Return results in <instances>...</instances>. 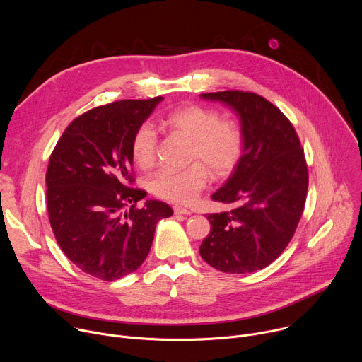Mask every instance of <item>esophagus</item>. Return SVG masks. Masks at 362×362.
I'll return each mask as SVG.
<instances>
[{
    "mask_svg": "<svg viewBox=\"0 0 362 362\" xmlns=\"http://www.w3.org/2000/svg\"><path fill=\"white\" fill-rule=\"evenodd\" d=\"M173 212H175V215H190L192 214L190 211H187L185 208H180V206H175Z\"/></svg>",
    "mask_w": 362,
    "mask_h": 362,
    "instance_id": "esophagus-1",
    "label": "esophagus"
}]
</instances>
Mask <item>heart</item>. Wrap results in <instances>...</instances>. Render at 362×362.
Wrapping results in <instances>:
<instances>
[{
	"label": "heart",
	"instance_id": "b5f03b06",
	"mask_svg": "<svg viewBox=\"0 0 362 362\" xmlns=\"http://www.w3.org/2000/svg\"><path fill=\"white\" fill-rule=\"evenodd\" d=\"M160 129L172 136L189 140L187 163L183 170L163 169L150 180L151 192L160 199L177 204H190L206 187L212 175L222 180L229 177L243 154L240 126L219 112L200 105H186L168 113ZM159 139L148 124L136 129L130 151L137 168L150 169L158 159Z\"/></svg>",
	"mask_w": 362,
	"mask_h": 362
}]
</instances>
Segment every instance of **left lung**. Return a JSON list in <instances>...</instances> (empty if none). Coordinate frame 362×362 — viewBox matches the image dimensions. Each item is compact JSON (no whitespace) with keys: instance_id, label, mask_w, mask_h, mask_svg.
<instances>
[{"instance_id":"left-lung-1","label":"left lung","mask_w":362,"mask_h":362,"mask_svg":"<svg viewBox=\"0 0 362 362\" xmlns=\"http://www.w3.org/2000/svg\"><path fill=\"white\" fill-rule=\"evenodd\" d=\"M200 97L228 105L243 133L242 159L212 196L233 208L208 214L212 229L200 256L225 274L264 269L285 250L305 208L308 165L300 140L289 119L259 94L226 90Z\"/></svg>"}]
</instances>
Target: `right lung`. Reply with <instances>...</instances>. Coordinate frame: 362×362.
Instances as JSON below:
<instances>
[{"label": "right lung", "instance_id": "right-lung-1", "mask_svg": "<svg viewBox=\"0 0 362 362\" xmlns=\"http://www.w3.org/2000/svg\"><path fill=\"white\" fill-rule=\"evenodd\" d=\"M162 97L120 100L76 117L63 132L45 173L51 229L64 255L83 272L116 281L147 257L156 223L169 204L137 202L132 137Z\"/></svg>", "mask_w": 362, "mask_h": 362}]
</instances>
